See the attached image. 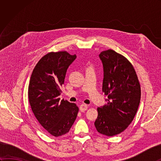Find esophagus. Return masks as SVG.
<instances>
[{"label": "esophagus", "instance_id": "obj_1", "mask_svg": "<svg viewBox=\"0 0 161 161\" xmlns=\"http://www.w3.org/2000/svg\"><path fill=\"white\" fill-rule=\"evenodd\" d=\"M88 108V105L87 104H81L80 107V110L81 112H84Z\"/></svg>", "mask_w": 161, "mask_h": 161}]
</instances>
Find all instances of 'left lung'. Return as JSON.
Wrapping results in <instances>:
<instances>
[{
    "instance_id": "8db88e82",
    "label": "left lung",
    "mask_w": 161,
    "mask_h": 161,
    "mask_svg": "<svg viewBox=\"0 0 161 161\" xmlns=\"http://www.w3.org/2000/svg\"><path fill=\"white\" fill-rule=\"evenodd\" d=\"M103 65L102 91L107 104L97 108V131L107 136L119 134L134 118L141 101V86L132 64L127 59L108 50L99 54Z\"/></svg>"
}]
</instances>
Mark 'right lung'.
I'll list each match as a JSON object with an SVG mask.
<instances>
[{"label":"right lung","instance_id":"1","mask_svg":"<svg viewBox=\"0 0 161 161\" xmlns=\"http://www.w3.org/2000/svg\"><path fill=\"white\" fill-rule=\"evenodd\" d=\"M66 51L50 53L34 68L28 86V98L34 115L39 124L55 137L69 131L79 108L75 103L59 101L61 87L66 71L76 59Z\"/></svg>","mask_w":161,"mask_h":161}]
</instances>
